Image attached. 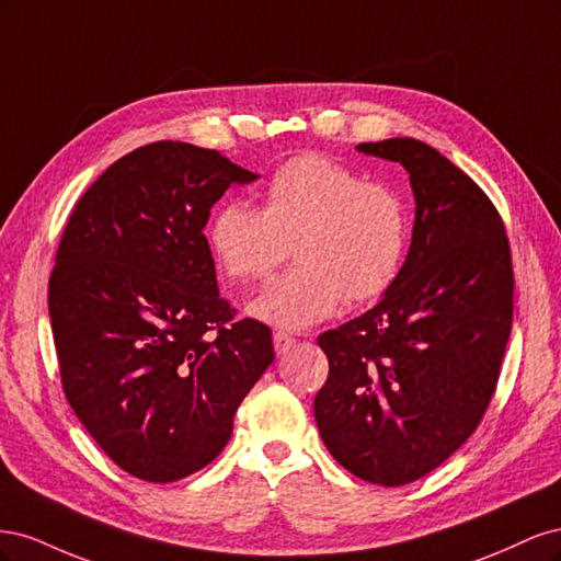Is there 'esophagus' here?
I'll list each match as a JSON object with an SVG mask.
<instances>
[{
    "instance_id": "esophagus-1",
    "label": "esophagus",
    "mask_w": 561,
    "mask_h": 561,
    "mask_svg": "<svg viewBox=\"0 0 561 561\" xmlns=\"http://www.w3.org/2000/svg\"><path fill=\"white\" fill-rule=\"evenodd\" d=\"M295 342H297V339L293 334H287V332H276L274 334V348H276L278 355L290 351L295 346Z\"/></svg>"
}]
</instances>
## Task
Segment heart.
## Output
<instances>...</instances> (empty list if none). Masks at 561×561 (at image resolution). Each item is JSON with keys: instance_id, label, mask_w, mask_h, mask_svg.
Listing matches in <instances>:
<instances>
[{"instance_id": "b5f03b06", "label": "heart", "mask_w": 561, "mask_h": 561, "mask_svg": "<svg viewBox=\"0 0 561 561\" xmlns=\"http://www.w3.org/2000/svg\"><path fill=\"white\" fill-rule=\"evenodd\" d=\"M208 243L236 280H266L290 257L297 266L252 301L271 325L309 328L346 299L383 297L410 250V210L393 186L367 182L322 154L280 163L264 186V208L225 201L210 219Z\"/></svg>"}]
</instances>
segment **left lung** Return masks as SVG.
Instances as JSON below:
<instances>
[{
  "instance_id": "left-lung-1",
  "label": "left lung",
  "mask_w": 561,
  "mask_h": 561,
  "mask_svg": "<svg viewBox=\"0 0 561 561\" xmlns=\"http://www.w3.org/2000/svg\"><path fill=\"white\" fill-rule=\"evenodd\" d=\"M358 149L410 173L412 245L375 309L318 336L330 375L313 414L355 478L402 486L447 461L494 398L513 328V257L494 203L437 149L414 138Z\"/></svg>"
}]
</instances>
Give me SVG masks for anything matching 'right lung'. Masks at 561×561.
Masks as SVG:
<instances>
[{
	"mask_svg": "<svg viewBox=\"0 0 561 561\" xmlns=\"http://www.w3.org/2000/svg\"><path fill=\"white\" fill-rule=\"evenodd\" d=\"M252 180L215 149L151 142L114 161L62 231L48 278L62 390L133 478L208 466L276 358L268 325L219 297L203 236L229 186Z\"/></svg>",
	"mask_w": 561,
	"mask_h": 561,
	"instance_id": "right-lung-1",
	"label": "right lung"
}]
</instances>
